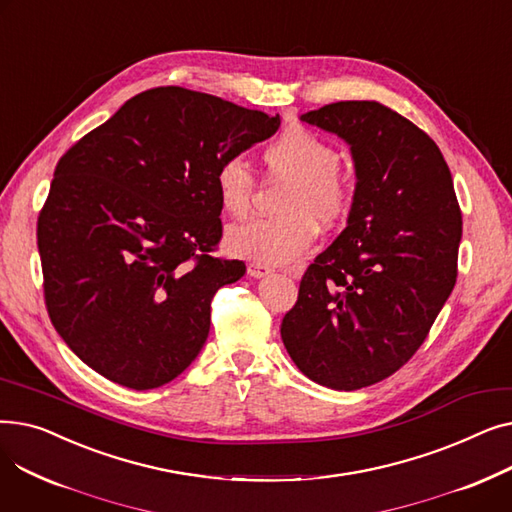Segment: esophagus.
Instances as JSON below:
<instances>
[{
	"mask_svg": "<svg viewBox=\"0 0 512 512\" xmlns=\"http://www.w3.org/2000/svg\"><path fill=\"white\" fill-rule=\"evenodd\" d=\"M247 274L251 276V278H265V276H270L272 274V270H270V267H265V265H261V263H249L247 265Z\"/></svg>",
	"mask_w": 512,
	"mask_h": 512,
	"instance_id": "obj_1",
	"label": "esophagus"
}]
</instances>
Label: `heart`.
Here are the masks:
<instances>
[{"mask_svg": "<svg viewBox=\"0 0 512 512\" xmlns=\"http://www.w3.org/2000/svg\"><path fill=\"white\" fill-rule=\"evenodd\" d=\"M265 164L292 186L280 205L286 215L230 228L226 247L242 259L276 267L301 257L313 245L317 236L313 218L321 224L342 218L351 203V184L336 172L338 151L301 126L284 130L267 147ZM253 188V174L240 157L226 159L215 172V193L230 218H245Z\"/></svg>", "mask_w": 512, "mask_h": 512, "instance_id": "heart-1", "label": "heart"}]
</instances>
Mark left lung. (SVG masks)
<instances>
[{"mask_svg": "<svg viewBox=\"0 0 512 512\" xmlns=\"http://www.w3.org/2000/svg\"><path fill=\"white\" fill-rule=\"evenodd\" d=\"M336 134L355 164L346 228L315 257L282 342L309 380L378 384L423 344L456 282L463 234L438 145L378 101H338L301 116Z\"/></svg>", "mask_w": 512, "mask_h": 512, "instance_id": "8db88e82", "label": "left lung"}]
</instances>
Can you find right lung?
Here are the masks:
<instances>
[{"instance_id": "right-lung-1", "label": "right lung", "mask_w": 512, "mask_h": 512, "mask_svg": "<svg viewBox=\"0 0 512 512\" xmlns=\"http://www.w3.org/2000/svg\"><path fill=\"white\" fill-rule=\"evenodd\" d=\"M278 128L280 116L157 87L58 161L37 245L51 324L80 361L151 390L197 359L215 290L247 272L207 255L222 238L215 172Z\"/></svg>"}]
</instances>
